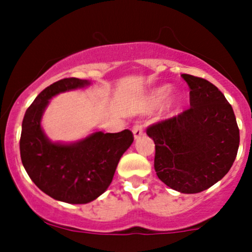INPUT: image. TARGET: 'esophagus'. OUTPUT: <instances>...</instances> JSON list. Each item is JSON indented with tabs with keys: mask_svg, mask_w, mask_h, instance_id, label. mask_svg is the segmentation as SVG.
Instances as JSON below:
<instances>
[{
	"mask_svg": "<svg viewBox=\"0 0 252 252\" xmlns=\"http://www.w3.org/2000/svg\"><path fill=\"white\" fill-rule=\"evenodd\" d=\"M132 132H134V137L135 138L141 137V136L144 134L142 123H141V122H136L134 124V126H132Z\"/></svg>",
	"mask_w": 252,
	"mask_h": 252,
	"instance_id": "1",
	"label": "esophagus"
}]
</instances>
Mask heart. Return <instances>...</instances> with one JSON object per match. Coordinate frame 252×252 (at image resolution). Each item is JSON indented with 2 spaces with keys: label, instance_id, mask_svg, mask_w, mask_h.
I'll return each mask as SVG.
<instances>
[{
  "label": "heart",
  "instance_id": "b5f03b06",
  "mask_svg": "<svg viewBox=\"0 0 252 252\" xmlns=\"http://www.w3.org/2000/svg\"><path fill=\"white\" fill-rule=\"evenodd\" d=\"M168 92H169L168 86H163V88H160L158 90H156L152 96L153 104H154V105H158V104L162 103L163 100L166 99Z\"/></svg>",
  "mask_w": 252,
  "mask_h": 252
}]
</instances>
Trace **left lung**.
Wrapping results in <instances>:
<instances>
[{
	"label": "left lung",
	"mask_w": 252,
	"mask_h": 252,
	"mask_svg": "<svg viewBox=\"0 0 252 252\" xmlns=\"http://www.w3.org/2000/svg\"><path fill=\"white\" fill-rule=\"evenodd\" d=\"M189 88L190 108L147 128L155 143L156 175L170 189L199 193L218 182L232 167L239 129L232 106L204 78L181 74Z\"/></svg>",
	"instance_id": "8db88e82"
}]
</instances>
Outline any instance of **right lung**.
<instances>
[{
  "label": "right lung",
  "mask_w": 252,
  "mask_h": 252,
  "mask_svg": "<svg viewBox=\"0 0 252 252\" xmlns=\"http://www.w3.org/2000/svg\"><path fill=\"white\" fill-rule=\"evenodd\" d=\"M88 80L63 78L37 94L22 121L20 154L32 181L51 198L68 204H86L105 192L121 156L131 146L134 135L94 132L73 144L52 143L41 129L48 100L60 92L89 85Z\"/></svg>",
  "instance_id": "right-lung-1"
}]
</instances>
